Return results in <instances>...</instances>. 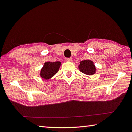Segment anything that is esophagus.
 I'll list each match as a JSON object with an SVG mask.
<instances>
[{"label":"esophagus","mask_w":132,"mask_h":132,"mask_svg":"<svg viewBox=\"0 0 132 132\" xmlns=\"http://www.w3.org/2000/svg\"><path fill=\"white\" fill-rule=\"evenodd\" d=\"M66 60L69 62H71L72 61V58H68L66 59Z\"/></svg>","instance_id":"esophagus-1"}]
</instances>
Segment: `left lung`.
<instances>
[{"label": "left lung", "mask_w": 132, "mask_h": 132, "mask_svg": "<svg viewBox=\"0 0 132 132\" xmlns=\"http://www.w3.org/2000/svg\"><path fill=\"white\" fill-rule=\"evenodd\" d=\"M78 69L82 73L88 75H94L96 72V66H95L94 62L91 60H86L80 61L79 66H78Z\"/></svg>", "instance_id": "1"}]
</instances>
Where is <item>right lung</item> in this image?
Segmentation results:
<instances>
[{"label": "right lung", "instance_id": "right-lung-1", "mask_svg": "<svg viewBox=\"0 0 132 132\" xmlns=\"http://www.w3.org/2000/svg\"><path fill=\"white\" fill-rule=\"evenodd\" d=\"M61 66V62L60 61L46 62L40 70V76L45 80H48L52 78L57 73Z\"/></svg>", "mask_w": 132, "mask_h": 132}]
</instances>
